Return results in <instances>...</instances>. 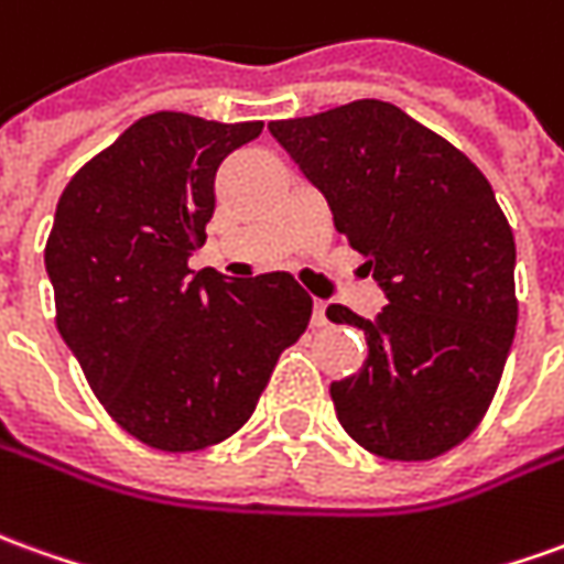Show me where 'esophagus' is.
Wrapping results in <instances>:
<instances>
[{
  "label": "esophagus",
  "mask_w": 564,
  "mask_h": 564,
  "mask_svg": "<svg viewBox=\"0 0 564 564\" xmlns=\"http://www.w3.org/2000/svg\"><path fill=\"white\" fill-rule=\"evenodd\" d=\"M311 326H326V302L314 299V311H311Z\"/></svg>",
  "instance_id": "1"
}]
</instances>
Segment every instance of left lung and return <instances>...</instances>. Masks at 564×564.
<instances>
[{"label": "left lung", "instance_id": "8db88e82", "mask_svg": "<svg viewBox=\"0 0 564 564\" xmlns=\"http://www.w3.org/2000/svg\"><path fill=\"white\" fill-rule=\"evenodd\" d=\"M269 131L388 295L376 321L326 308L369 345L364 369L329 384L341 427L378 458L455 448L491 405L519 317L513 228L488 180L384 100L271 121Z\"/></svg>", "mask_w": 564, "mask_h": 564}]
</instances>
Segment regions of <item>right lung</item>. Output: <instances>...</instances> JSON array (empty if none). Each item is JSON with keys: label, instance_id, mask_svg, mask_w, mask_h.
<instances>
[{"label": "right lung", "instance_id": "right-lung-1", "mask_svg": "<svg viewBox=\"0 0 564 564\" xmlns=\"http://www.w3.org/2000/svg\"><path fill=\"white\" fill-rule=\"evenodd\" d=\"M262 121L155 112L63 188L45 243L57 329L118 427L198 452L253 415L274 364L311 321L286 271L226 281L188 271L207 241L219 164Z\"/></svg>", "mask_w": 564, "mask_h": 564}]
</instances>
